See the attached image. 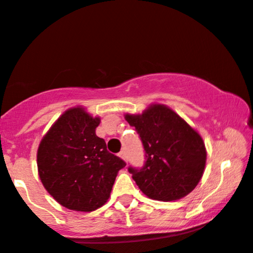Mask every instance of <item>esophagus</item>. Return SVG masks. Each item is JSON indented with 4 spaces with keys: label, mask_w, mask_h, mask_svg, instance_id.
<instances>
[{
    "label": "esophagus",
    "mask_w": 253,
    "mask_h": 253,
    "mask_svg": "<svg viewBox=\"0 0 253 253\" xmlns=\"http://www.w3.org/2000/svg\"><path fill=\"white\" fill-rule=\"evenodd\" d=\"M118 157L122 158V159H123V160L126 161L127 157H126V150H122V152H119L118 153Z\"/></svg>",
    "instance_id": "esophagus-1"
}]
</instances>
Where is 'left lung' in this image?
<instances>
[{
  "label": "left lung",
  "instance_id": "left-lung-1",
  "mask_svg": "<svg viewBox=\"0 0 253 253\" xmlns=\"http://www.w3.org/2000/svg\"><path fill=\"white\" fill-rule=\"evenodd\" d=\"M126 119L135 126L144 149L143 166L127 167L141 191L164 202L190 194L206 166V147L198 132L164 105Z\"/></svg>",
  "mask_w": 253,
  "mask_h": 253
}]
</instances>
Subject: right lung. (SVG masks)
Instances as JSON below:
<instances>
[{
	"instance_id": "right-lung-1",
	"label": "right lung",
	"mask_w": 253,
	"mask_h": 253,
	"mask_svg": "<svg viewBox=\"0 0 253 253\" xmlns=\"http://www.w3.org/2000/svg\"><path fill=\"white\" fill-rule=\"evenodd\" d=\"M99 123L80 107L70 109L39 144L37 164L42 185L72 211H93L104 206L118 171L126 165L95 135Z\"/></svg>"
}]
</instances>
